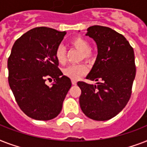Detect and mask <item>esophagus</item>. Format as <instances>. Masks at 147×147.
<instances>
[{
  "label": "esophagus",
  "instance_id": "esophagus-1",
  "mask_svg": "<svg viewBox=\"0 0 147 147\" xmlns=\"http://www.w3.org/2000/svg\"><path fill=\"white\" fill-rule=\"evenodd\" d=\"M71 84L73 85H76V84H77V82H76L75 79H71Z\"/></svg>",
  "mask_w": 147,
  "mask_h": 147
}]
</instances>
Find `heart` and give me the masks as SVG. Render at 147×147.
Instances as JSON below:
<instances>
[{
  "mask_svg": "<svg viewBox=\"0 0 147 147\" xmlns=\"http://www.w3.org/2000/svg\"><path fill=\"white\" fill-rule=\"evenodd\" d=\"M71 47L81 51V60L85 59L88 62H93L96 58V53L92 49L90 48L89 41L82 36L74 37L70 41ZM55 57L57 62L61 65H63L66 62L67 52L66 49L62 45L58 46L55 51ZM65 76L71 78L78 79L85 74L87 73L88 67L84 63L78 65H70L65 67L63 70Z\"/></svg>",
  "mask_w": 147,
  "mask_h": 147,
  "instance_id": "obj_1",
  "label": "heart"
}]
</instances>
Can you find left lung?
Returning <instances> with one entry per match:
<instances>
[{
    "mask_svg": "<svg viewBox=\"0 0 147 147\" xmlns=\"http://www.w3.org/2000/svg\"><path fill=\"white\" fill-rule=\"evenodd\" d=\"M86 36L98 46V56L86 77L100 80L96 85L78 82L83 113L94 121H107L123 109L130 100L136 76L134 49L122 34L103 26H90Z\"/></svg>",
    "mask_w": 147,
    "mask_h": 147,
    "instance_id": "1",
    "label": "left lung"
}]
</instances>
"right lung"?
<instances>
[{
	"label": "right lung",
	"instance_id": "right-lung-1",
	"mask_svg": "<svg viewBox=\"0 0 147 147\" xmlns=\"http://www.w3.org/2000/svg\"><path fill=\"white\" fill-rule=\"evenodd\" d=\"M66 32L40 26L16 40L7 60L8 82L15 100L24 114L38 121H49L62 111L71 86L62 76L55 51ZM53 79L52 86L47 80Z\"/></svg>",
	"mask_w": 147,
	"mask_h": 147
}]
</instances>
